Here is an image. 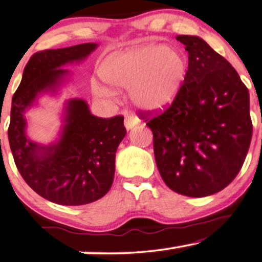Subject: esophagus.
Returning a JSON list of instances; mask_svg holds the SVG:
<instances>
[{
	"label": "esophagus",
	"instance_id": "1",
	"mask_svg": "<svg viewBox=\"0 0 262 262\" xmlns=\"http://www.w3.org/2000/svg\"><path fill=\"white\" fill-rule=\"evenodd\" d=\"M124 124H125V127H126L127 130H130V128H132L138 124V119L134 116H125Z\"/></svg>",
	"mask_w": 262,
	"mask_h": 262
}]
</instances>
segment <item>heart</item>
Wrapping results in <instances>:
<instances>
[{
  "mask_svg": "<svg viewBox=\"0 0 262 262\" xmlns=\"http://www.w3.org/2000/svg\"><path fill=\"white\" fill-rule=\"evenodd\" d=\"M105 81L127 89L136 107L157 111L175 100L188 73L185 56L165 45H147L108 56L101 66ZM93 92L99 97H113L110 87L93 81Z\"/></svg>",
  "mask_w": 262,
  "mask_h": 262,
  "instance_id": "heart-1",
  "label": "heart"
}]
</instances>
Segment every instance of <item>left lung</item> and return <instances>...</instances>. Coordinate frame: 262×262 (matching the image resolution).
Segmentation results:
<instances>
[{
  "label": "left lung",
  "mask_w": 262,
  "mask_h": 262,
  "mask_svg": "<svg viewBox=\"0 0 262 262\" xmlns=\"http://www.w3.org/2000/svg\"><path fill=\"white\" fill-rule=\"evenodd\" d=\"M176 39L189 54L184 84L164 111L139 115L152 131L164 183L177 194L204 197L225 189L244 165L253 131L249 93L235 68L206 41Z\"/></svg>",
  "instance_id": "8db88e82"
}]
</instances>
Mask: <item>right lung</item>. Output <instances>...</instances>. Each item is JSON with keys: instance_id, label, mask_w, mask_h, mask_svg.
<instances>
[{"instance_id": "add662e5", "label": "right lung", "mask_w": 262, "mask_h": 262, "mask_svg": "<svg viewBox=\"0 0 262 262\" xmlns=\"http://www.w3.org/2000/svg\"><path fill=\"white\" fill-rule=\"evenodd\" d=\"M96 47L81 43L36 52L11 100L8 138L15 165L36 194L62 206L94 202L110 190L117 147L126 135L124 117L99 118L84 100H71L61 139L45 147L26 137L24 112L37 93L56 86L66 73L60 66L85 59Z\"/></svg>"}]
</instances>
